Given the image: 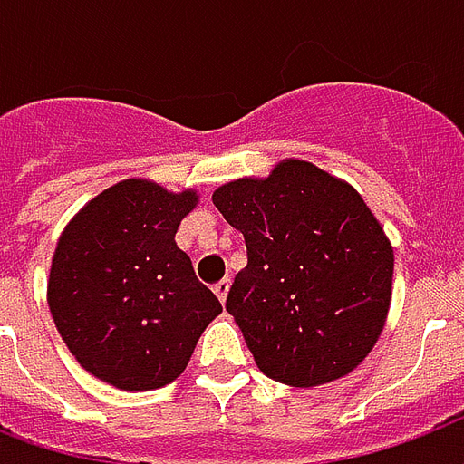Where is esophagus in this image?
<instances>
[{
    "mask_svg": "<svg viewBox=\"0 0 464 464\" xmlns=\"http://www.w3.org/2000/svg\"><path fill=\"white\" fill-rule=\"evenodd\" d=\"M227 292H229V279H222V282L215 284V294L219 296V302L225 304V299H227Z\"/></svg>",
    "mask_w": 464,
    "mask_h": 464,
    "instance_id": "34e87169",
    "label": "esophagus"
}]
</instances>
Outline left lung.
I'll list each match as a JSON object with an SVG mask.
<instances>
[{"label":"left lung","mask_w":464,"mask_h":464,"mask_svg":"<svg viewBox=\"0 0 464 464\" xmlns=\"http://www.w3.org/2000/svg\"><path fill=\"white\" fill-rule=\"evenodd\" d=\"M245 235L246 266L225 309L256 366L296 388L351 373L383 331L393 249L351 185L304 160L266 180H235L212 195Z\"/></svg>","instance_id":"8db88e82"}]
</instances>
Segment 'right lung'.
Listing matches in <instances>:
<instances>
[{
	"mask_svg": "<svg viewBox=\"0 0 464 464\" xmlns=\"http://www.w3.org/2000/svg\"><path fill=\"white\" fill-rule=\"evenodd\" d=\"M195 192L123 180L71 219L53 252L49 309L81 366L121 391L185 371L222 304L175 245Z\"/></svg>",
	"mask_w": 464,
	"mask_h": 464,
	"instance_id": "obj_1",
	"label": "right lung"
}]
</instances>
